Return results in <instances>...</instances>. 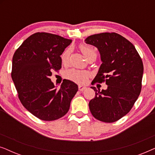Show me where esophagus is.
<instances>
[{
	"label": "esophagus",
	"instance_id": "obj_1",
	"mask_svg": "<svg viewBox=\"0 0 155 155\" xmlns=\"http://www.w3.org/2000/svg\"><path fill=\"white\" fill-rule=\"evenodd\" d=\"M86 88H87L86 87L82 86V85H79V86H78V89H79L80 91H83V90H85Z\"/></svg>",
	"mask_w": 155,
	"mask_h": 155
}]
</instances>
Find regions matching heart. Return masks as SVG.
Returning a JSON list of instances; mask_svg holds the SVG:
<instances>
[{"mask_svg": "<svg viewBox=\"0 0 155 155\" xmlns=\"http://www.w3.org/2000/svg\"><path fill=\"white\" fill-rule=\"evenodd\" d=\"M80 49L82 53V54L85 56V58L87 60L91 58H93V57L97 58V51L92 46L82 44V45L80 46ZM70 54H71V49L68 48V49L65 51L64 53L62 54L61 59H62L63 63H67ZM65 77L70 80H73L74 82H78V83H84L89 77V73L86 71L72 68L68 70L65 72Z\"/></svg>", "mask_w": 155, "mask_h": 155, "instance_id": "b5f03b06", "label": "heart"}]
</instances>
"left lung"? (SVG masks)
I'll return each instance as SVG.
<instances>
[{
    "label": "left lung",
    "instance_id": "8db88e82",
    "mask_svg": "<svg viewBox=\"0 0 155 155\" xmlns=\"http://www.w3.org/2000/svg\"><path fill=\"white\" fill-rule=\"evenodd\" d=\"M87 44L98 48L102 61L95 82H106L108 87L95 92L89 102L92 116L105 123H113L126 115L138 98L142 89L143 63L133 44L115 32L91 35Z\"/></svg>",
    "mask_w": 155,
    "mask_h": 155
}]
</instances>
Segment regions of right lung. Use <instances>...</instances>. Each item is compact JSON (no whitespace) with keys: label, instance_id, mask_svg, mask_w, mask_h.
<instances>
[{"label":"right lung","instance_id":"add662e5","mask_svg":"<svg viewBox=\"0 0 155 155\" xmlns=\"http://www.w3.org/2000/svg\"><path fill=\"white\" fill-rule=\"evenodd\" d=\"M71 39L47 32H37L23 41L12 57L11 77L25 109L43 120L63 117L70 109L78 85L64 80L55 87L52 71L61 68V55Z\"/></svg>","mask_w":155,"mask_h":155}]
</instances>
